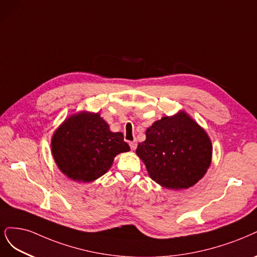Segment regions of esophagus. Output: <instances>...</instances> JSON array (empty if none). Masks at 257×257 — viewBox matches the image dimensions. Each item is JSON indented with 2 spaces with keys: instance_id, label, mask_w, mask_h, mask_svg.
<instances>
[{
  "instance_id": "esophagus-1",
  "label": "esophagus",
  "mask_w": 257,
  "mask_h": 257,
  "mask_svg": "<svg viewBox=\"0 0 257 257\" xmlns=\"http://www.w3.org/2000/svg\"><path fill=\"white\" fill-rule=\"evenodd\" d=\"M130 147H131L132 150H135L136 147H137V143H136V141H131V143H130Z\"/></svg>"
}]
</instances>
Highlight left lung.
I'll list each match as a JSON object with an SVG mask.
<instances>
[{
	"mask_svg": "<svg viewBox=\"0 0 257 257\" xmlns=\"http://www.w3.org/2000/svg\"><path fill=\"white\" fill-rule=\"evenodd\" d=\"M136 154L146 165L149 176L168 189H187L207 172L213 146L205 130L187 112L155 121L138 144Z\"/></svg>",
	"mask_w": 257,
	"mask_h": 257,
	"instance_id": "8db88e82",
	"label": "left lung"
}]
</instances>
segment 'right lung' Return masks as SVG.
<instances>
[{"label": "right lung", "mask_w": 257, "mask_h": 257, "mask_svg": "<svg viewBox=\"0 0 257 257\" xmlns=\"http://www.w3.org/2000/svg\"><path fill=\"white\" fill-rule=\"evenodd\" d=\"M53 158L67 178L95 181L107 172L118 154L130 147L120 132L113 133L99 112L79 111L55 130L51 140Z\"/></svg>", "instance_id": "right-lung-1"}]
</instances>
